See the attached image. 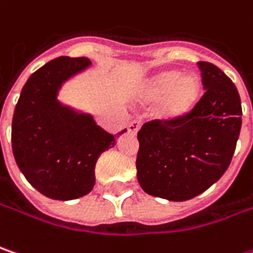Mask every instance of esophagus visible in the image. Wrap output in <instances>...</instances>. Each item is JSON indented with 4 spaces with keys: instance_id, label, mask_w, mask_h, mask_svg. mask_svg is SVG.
Returning <instances> with one entry per match:
<instances>
[{
    "instance_id": "34e87169",
    "label": "esophagus",
    "mask_w": 253,
    "mask_h": 253,
    "mask_svg": "<svg viewBox=\"0 0 253 253\" xmlns=\"http://www.w3.org/2000/svg\"><path fill=\"white\" fill-rule=\"evenodd\" d=\"M140 126H141L140 120H133V122H130V123H128L127 130H128V133H131V134H136V133L139 131Z\"/></svg>"
}]
</instances>
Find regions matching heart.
I'll return each instance as SVG.
<instances>
[{"label": "heart", "instance_id": "heart-1", "mask_svg": "<svg viewBox=\"0 0 253 253\" xmlns=\"http://www.w3.org/2000/svg\"><path fill=\"white\" fill-rule=\"evenodd\" d=\"M201 82L196 76H183L179 70H165L147 77L139 94L147 103L163 100L162 113L168 120L185 119L195 110L201 98Z\"/></svg>", "mask_w": 253, "mask_h": 253}]
</instances>
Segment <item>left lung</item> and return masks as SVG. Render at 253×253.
Masks as SVG:
<instances>
[{"label": "left lung", "instance_id": "1", "mask_svg": "<svg viewBox=\"0 0 253 253\" xmlns=\"http://www.w3.org/2000/svg\"><path fill=\"white\" fill-rule=\"evenodd\" d=\"M205 94L179 120H152L137 133V180L156 198L189 201L203 193L229 168L242 126L241 97L215 64L199 61Z\"/></svg>", "mask_w": 253, "mask_h": 253}]
</instances>
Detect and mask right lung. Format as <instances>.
Returning <instances> with one entry per match:
<instances>
[{
    "instance_id": "right-lung-1",
    "label": "right lung",
    "mask_w": 253,
    "mask_h": 253,
    "mask_svg": "<svg viewBox=\"0 0 253 253\" xmlns=\"http://www.w3.org/2000/svg\"><path fill=\"white\" fill-rule=\"evenodd\" d=\"M90 64L85 57L48 61L24 84L12 116L11 143L17 166L33 187L54 201H73L90 193L97 159L116 143L91 114L76 112L57 100L63 83Z\"/></svg>"
}]
</instances>
